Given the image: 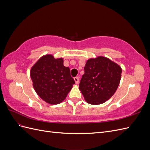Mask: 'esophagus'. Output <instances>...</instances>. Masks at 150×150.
Wrapping results in <instances>:
<instances>
[{
  "instance_id": "1",
  "label": "esophagus",
  "mask_w": 150,
  "mask_h": 150,
  "mask_svg": "<svg viewBox=\"0 0 150 150\" xmlns=\"http://www.w3.org/2000/svg\"><path fill=\"white\" fill-rule=\"evenodd\" d=\"M74 81H75L76 84H78L79 83V78H78V77H75V78H74Z\"/></svg>"
}]
</instances>
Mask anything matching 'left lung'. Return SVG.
Returning <instances> with one entry per match:
<instances>
[{
    "label": "left lung",
    "instance_id": "left-lung-1",
    "mask_svg": "<svg viewBox=\"0 0 150 150\" xmlns=\"http://www.w3.org/2000/svg\"><path fill=\"white\" fill-rule=\"evenodd\" d=\"M121 72V67L107 57L88 60L79 88L86 101L100 104L110 99L120 84Z\"/></svg>",
    "mask_w": 150,
    "mask_h": 150
}]
</instances>
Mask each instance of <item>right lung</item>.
<instances>
[{
    "mask_svg": "<svg viewBox=\"0 0 150 150\" xmlns=\"http://www.w3.org/2000/svg\"><path fill=\"white\" fill-rule=\"evenodd\" d=\"M63 59L51 54L40 57L31 68L30 78L39 96L51 104L64 100L75 84L70 69L63 65Z\"/></svg>",
    "mask_w": 150,
    "mask_h": 150,
    "instance_id": "right-lung-1",
    "label": "right lung"
}]
</instances>
